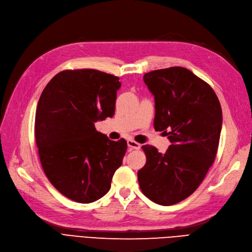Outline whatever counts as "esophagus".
Segmentation results:
<instances>
[{
  "mask_svg": "<svg viewBox=\"0 0 252 252\" xmlns=\"http://www.w3.org/2000/svg\"><path fill=\"white\" fill-rule=\"evenodd\" d=\"M127 147L129 148V150H139L141 148V145L138 142L129 139L127 140Z\"/></svg>",
  "mask_w": 252,
  "mask_h": 252,
  "instance_id": "obj_1",
  "label": "esophagus"
}]
</instances>
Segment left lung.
Returning a JSON list of instances; mask_svg holds the SVG:
<instances>
[{"label": "left lung", "mask_w": 252, "mask_h": 252, "mask_svg": "<svg viewBox=\"0 0 252 252\" xmlns=\"http://www.w3.org/2000/svg\"><path fill=\"white\" fill-rule=\"evenodd\" d=\"M143 80L155 99L154 126L170 145L164 154L143 145L147 163L138 181L145 197L168 206L189 197L213 165L222 109L212 87L186 68L152 71Z\"/></svg>", "instance_id": "1"}]
</instances>
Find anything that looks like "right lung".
<instances>
[{
  "instance_id": "add662e5",
  "label": "right lung",
  "mask_w": 252,
  "mask_h": 252,
  "mask_svg": "<svg viewBox=\"0 0 252 252\" xmlns=\"http://www.w3.org/2000/svg\"><path fill=\"white\" fill-rule=\"evenodd\" d=\"M119 78L98 70H66L44 89L35 113V140L44 172L64 197L92 203L111 189L127 144L110 140L95 123L115 113Z\"/></svg>"
}]
</instances>
